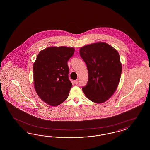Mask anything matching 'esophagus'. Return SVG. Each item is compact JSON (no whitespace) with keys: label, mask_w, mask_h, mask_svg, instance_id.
Returning <instances> with one entry per match:
<instances>
[{"label":"esophagus","mask_w":150,"mask_h":150,"mask_svg":"<svg viewBox=\"0 0 150 150\" xmlns=\"http://www.w3.org/2000/svg\"><path fill=\"white\" fill-rule=\"evenodd\" d=\"M79 82V80L78 79H77V80H75V81H74V83L76 84V85H77L78 84Z\"/></svg>","instance_id":"obj_1"}]
</instances>
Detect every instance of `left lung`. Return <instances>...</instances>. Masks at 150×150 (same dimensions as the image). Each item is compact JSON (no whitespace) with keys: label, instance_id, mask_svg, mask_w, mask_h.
<instances>
[{"label":"left lung","instance_id":"1","mask_svg":"<svg viewBox=\"0 0 150 150\" xmlns=\"http://www.w3.org/2000/svg\"><path fill=\"white\" fill-rule=\"evenodd\" d=\"M79 53L88 71V81L82 90L90 100L102 103L114 94L119 85L122 71L119 54L104 42L84 45Z\"/></svg>","mask_w":150,"mask_h":150}]
</instances>
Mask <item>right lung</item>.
I'll list each match as a JSON object with an SVG mask.
<instances>
[{
    "label": "right lung",
    "instance_id": "right-lung-1",
    "mask_svg": "<svg viewBox=\"0 0 150 150\" xmlns=\"http://www.w3.org/2000/svg\"><path fill=\"white\" fill-rule=\"evenodd\" d=\"M72 47H50L38 54L33 65L34 86L40 98L56 106L67 99L72 87L67 64L73 56Z\"/></svg>",
    "mask_w": 150,
    "mask_h": 150
}]
</instances>
